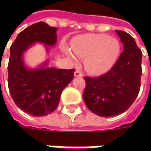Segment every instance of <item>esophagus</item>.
Wrapping results in <instances>:
<instances>
[{
	"mask_svg": "<svg viewBox=\"0 0 151 151\" xmlns=\"http://www.w3.org/2000/svg\"><path fill=\"white\" fill-rule=\"evenodd\" d=\"M74 76L76 77H81L82 76V74H81V72L80 70H76L75 73H74Z\"/></svg>",
	"mask_w": 151,
	"mask_h": 151,
	"instance_id": "34e87169",
	"label": "esophagus"
}]
</instances>
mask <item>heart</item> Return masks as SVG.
<instances>
[{
	"label": "heart",
	"mask_w": 151,
	"mask_h": 151,
	"mask_svg": "<svg viewBox=\"0 0 151 151\" xmlns=\"http://www.w3.org/2000/svg\"><path fill=\"white\" fill-rule=\"evenodd\" d=\"M71 50L64 48L67 56L76 60V55L85 59V69L95 76L109 71L119 59L121 50L119 41L105 34H88L75 38Z\"/></svg>",
	"instance_id": "obj_1"
}]
</instances>
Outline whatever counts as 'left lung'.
Here are the masks:
<instances>
[{
	"mask_svg": "<svg viewBox=\"0 0 151 151\" xmlns=\"http://www.w3.org/2000/svg\"><path fill=\"white\" fill-rule=\"evenodd\" d=\"M124 51L113 68L99 77L85 76L83 99L88 109L100 117L124 113L136 99L140 88L142 52L128 32L116 30Z\"/></svg>",
	"mask_w": 151,
	"mask_h": 151,
	"instance_id": "left-lung-1",
	"label": "left lung"
}]
</instances>
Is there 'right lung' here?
Wrapping results in <instances>:
<instances>
[{"label": "right lung", "instance_id": "right-lung-1", "mask_svg": "<svg viewBox=\"0 0 151 151\" xmlns=\"http://www.w3.org/2000/svg\"><path fill=\"white\" fill-rule=\"evenodd\" d=\"M57 28L44 22L34 23L17 35L10 48L8 87L16 105L32 116H46L57 108L62 91L74 77L75 70L48 67V61L37 69L26 67L22 55L39 42L49 50L57 42Z\"/></svg>", "mask_w": 151, "mask_h": 151}]
</instances>
